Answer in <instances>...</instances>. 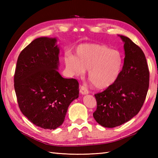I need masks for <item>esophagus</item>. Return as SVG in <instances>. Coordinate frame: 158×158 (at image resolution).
<instances>
[{
    "label": "esophagus",
    "instance_id": "1",
    "mask_svg": "<svg viewBox=\"0 0 158 158\" xmlns=\"http://www.w3.org/2000/svg\"><path fill=\"white\" fill-rule=\"evenodd\" d=\"M80 93L81 94H89V91L88 89H87V88L84 85H82L80 87V90H79Z\"/></svg>",
    "mask_w": 158,
    "mask_h": 158
}]
</instances>
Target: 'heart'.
<instances>
[{
	"instance_id": "1",
	"label": "heart",
	"mask_w": 158,
	"mask_h": 158,
	"mask_svg": "<svg viewBox=\"0 0 158 158\" xmlns=\"http://www.w3.org/2000/svg\"><path fill=\"white\" fill-rule=\"evenodd\" d=\"M66 68L73 75L82 76L89 70L88 78L97 89L108 88L122 71V55L119 51L97 43H83L75 49V56L68 54Z\"/></svg>"
}]
</instances>
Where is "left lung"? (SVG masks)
Wrapping results in <instances>:
<instances>
[{"label": "left lung", "mask_w": 158, "mask_h": 158, "mask_svg": "<svg viewBox=\"0 0 158 158\" xmlns=\"http://www.w3.org/2000/svg\"><path fill=\"white\" fill-rule=\"evenodd\" d=\"M125 58L117 81L94 95L97 108L94 118L105 127H115L128 122L140 111L149 85V71L143 50L125 36Z\"/></svg>", "instance_id": "obj_1"}]
</instances>
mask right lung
Returning <instances> with one entry per match:
<instances>
[{
  "label": "right lung",
  "mask_w": 158,
  "mask_h": 158,
  "mask_svg": "<svg viewBox=\"0 0 158 158\" xmlns=\"http://www.w3.org/2000/svg\"><path fill=\"white\" fill-rule=\"evenodd\" d=\"M56 38L35 39L19 53L14 88L19 109L35 126L54 130L63 123L69 106L79 97V83L57 70L59 47Z\"/></svg>",
  "instance_id": "right-lung-1"
}]
</instances>
